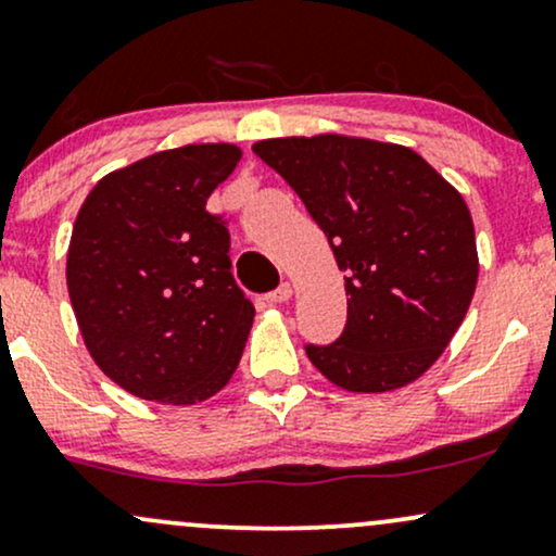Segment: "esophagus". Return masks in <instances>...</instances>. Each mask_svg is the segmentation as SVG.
Masks as SVG:
<instances>
[{"label":"esophagus","mask_w":556,"mask_h":556,"mask_svg":"<svg viewBox=\"0 0 556 556\" xmlns=\"http://www.w3.org/2000/svg\"><path fill=\"white\" fill-rule=\"evenodd\" d=\"M291 293H293V286L289 283V280H286V283H280L276 291H273V293H267V299H270V302L280 304V302H289V299H291Z\"/></svg>","instance_id":"34e87169"}]
</instances>
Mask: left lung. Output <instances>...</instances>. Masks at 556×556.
Returning <instances> with one entry per match:
<instances>
[{
  "label": "left lung",
  "instance_id": "1",
  "mask_svg": "<svg viewBox=\"0 0 556 556\" xmlns=\"http://www.w3.org/2000/svg\"><path fill=\"white\" fill-rule=\"evenodd\" d=\"M289 181L345 273L349 319L306 356L349 393L419 380L471 306L479 252L471 211L410 148L367 137H276L252 146Z\"/></svg>",
  "mask_w": 556,
  "mask_h": 556
}]
</instances>
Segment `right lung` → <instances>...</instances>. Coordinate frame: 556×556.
Listing matches in <instances>:
<instances>
[{
	"label": "right lung",
	"mask_w": 556,
	"mask_h": 556,
	"mask_svg": "<svg viewBox=\"0 0 556 556\" xmlns=\"http://www.w3.org/2000/svg\"><path fill=\"white\" fill-rule=\"evenodd\" d=\"M239 159L231 142L161 150L103 176L72 226L85 349L142 401L202 403L239 367L254 306L231 276L226 224L205 211Z\"/></svg>",
	"instance_id": "add662e5"
}]
</instances>
